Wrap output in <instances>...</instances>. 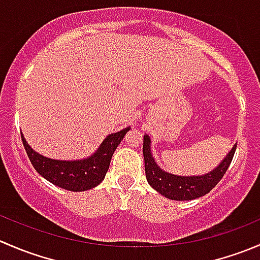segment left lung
<instances>
[{
	"instance_id": "8db88e82",
	"label": "left lung",
	"mask_w": 260,
	"mask_h": 260,
	"mask_svg": "<svg viewBox=\"0 0 260 260\" xmlns=\"http://www.w3.org/2000/svg\"><path fill=\"white\" fill-rule=\"evenodd\" d=\"M235 149H237V145H234L229 154L222 159V162L216 169L212 170L210 174H206L204 176H176V175L162 171L157 166L151 154V140L148 136L145 135L143 137V157H145L147 181L154 190L158 191L161 195L166 196L167 199L177 201L193 200V199H198L210 192L217 185V182L222 179L232 164Z\"/></svg>"
}]
</instances>
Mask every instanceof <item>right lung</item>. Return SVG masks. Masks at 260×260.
Instances as JSON below:
<instances>
[{"mask_svg":"<svg viewBox=\"0 0 260 260\" xmlns=\"http://www.w3.org/2000/svg\"><path fill=\"white\" fill-rule=\"evenodd\" d=\"M131 128L112 133L103 141L98 151L81 161H56L36 153L21 135L22 145L34 169L43 177L59 187L69 191H85L95 187L106 177L115 148Z\"/></svg>","mask_w":260,"mask_h":260,"instance_id":"add662e5","label":"right lung"}]
</instances>
